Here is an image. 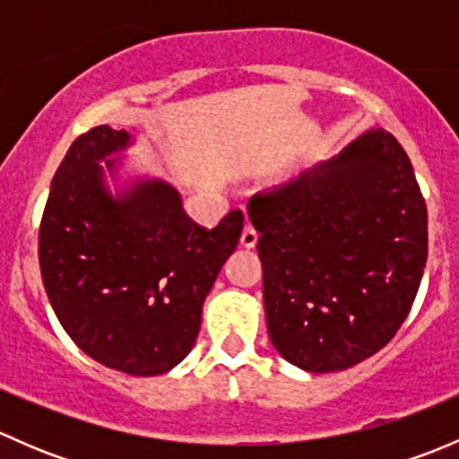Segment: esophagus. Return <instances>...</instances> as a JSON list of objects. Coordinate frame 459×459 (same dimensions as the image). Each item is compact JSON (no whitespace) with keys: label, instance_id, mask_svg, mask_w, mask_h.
<instances>
[{"label":"esophagus","instance_id":"34e87169","mask_svg":"<svg viewBox=\"0 0 459 459\" xmlns=\"http://www.w3.org/2000/svg\"><path fill=\"white\" fill-rule=\"evenodd\" d=\"M239 242H242L244 248H253L257 244V230L253 229L251 224H247V226H244L242 238H239Z\"/></svg>","mask_w":459,"mask_h":459}]
</instances>
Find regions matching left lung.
<instances>
[{
	"label": "left lung",
	"mask_w": 459,
	"mask_h": 459,
	"mask_svg": "<svg viewBox=\"0 0 459 459\" xmlns=\"http://www.w3.org/2000/svg\"><path fill=\"white\" fill-rule=\"evenodd\" d=\"M259 230L268 335L311 373L355 367L409 316L429 215L400 142L373 128L331 161L248 202Z\"/></svg>",
	"instance_id": "left-lung-1"
}]
</instances>
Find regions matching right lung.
Instances as JSON below:
<instances>
[{"label": "right lung", "instance_id": "add662e5", "mask_svg": "<svg viewBox=\"0 0 459 459\" xmlns=\"http://www.w3.org/2000/svg\"><path fill=\"white\" fill-rule=\"evenodd\" d=\"M128 143L126 131L110 126L71 143L41 215L39 268L55 316L88 358L151 377L191 353L204 299L238 247L244 212L235 208L202 229L161 179L113 197L100 161ZM106 169L113 173L115 160Z\"/></svg>", "mask_w": 459, "mask_h": 459}]
</instances>
